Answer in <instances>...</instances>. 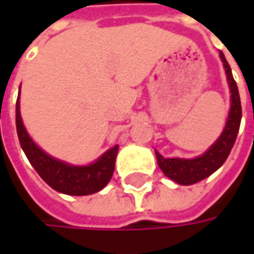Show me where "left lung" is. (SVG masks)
<instances>
[{
    "instance_id": "1",
    "label": "left lung",
    "mask_w": 254,
    "mask_h": 254,
    "mask_svg": "<svg viewBox=\"0 0 254 254\" xmlns=\"http://www.w3.org/2000/svg\"><path fill=\"white\" fill-rule=\"evenodd\" d=\"M220 59L225 66V72L228 76V82L230 87V112L228 122L225 126V130L220 134L218 141L210 147L203 155L193 160H181V158H164L158 151H155L157 162L161 171L172 181L181 185H192L199 181L205 180L206 177L212 175L219 168L226 158L229 157L230 150L236 141L238 132H239L240 120H242V104H240L239 90L238 84L233 79V74L230 70V66L225 58V55L220 52Z\"/></svg>"
}]
</instances>
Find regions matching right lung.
I'll use <instances>...</instances> for the list:
<instances>
[{
  "mask_svg": "<svg viewBox=\"0 0 254 254\" xmlns=\"http://www.w3.org/2000/svg\"><path fill=\"white\" fill-rule=\"evenodd\" d=\"M16 132L19 144L24 150L26 158L32 164L39 177L55 190L66 195H90L103 190L114 172L116 157L119 145H114L106 151L96 162L86 167H74L66 162L58 161L45 154L35 144L25 130L21 113L19 99L16 100Z\"/></svg>",
  "mask_w": 254,
  "mask_h": 254,
  "instance_id": "add662e5",
  "label": "right lung"
}]
</instances>
